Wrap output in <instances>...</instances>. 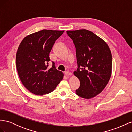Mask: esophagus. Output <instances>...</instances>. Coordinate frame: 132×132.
Returning <instances> with one entry per match:
<instances>
[{"label": "esophagus", "instance_id": "1", "mask_svg": "<svg viewBox=\"0 0 132 132\" xmlns=\"http://www.w3.org/2000/svg\"><path fill=\"white\" fill-rule=\"evenodd\" d=\"M65 74L67 76V77H69V76H71V75H72V74H71V72H70V71H67L65 72Z\"/></svg>", "mask_w": 132, "mask_h": 132}]
</instances>
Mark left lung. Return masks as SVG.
Segmentation results:
<instances>
[{"instance_id": "left-lung-1", "label": "left lung", "mask_w": 132, "mask_h": 132, "mask_svg": "<svg viewBox=\"0 0 132 132\" xmlns=\"http://www.w3.org/2000/svg\"><path fill=\"white\" fill-rule=\"evenodd\" d=\"M76 48L78 68L74 74L80 85L75 92L89 99L105 89L112 73V59L107 44L98 36L87 30L67 31Z\"/></svg>"}]
</instances>
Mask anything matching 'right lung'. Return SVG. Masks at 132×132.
Here are the masks:
<instances>
[{"label": "right lung", "instance_id": "add662e5", "mask_svg": "<svg viewBox=\"0 0 132 132\" xmlns=\"http://www.w3.org/2000/svg\"><path fill=\"white\" fill-rule=\"evenodd\" d=\"M64 31L42 30L27 36L20 44L16 56L18 73L26 88L36 95L53 91L63 78L52 62L49 69L50 53L55 41Z\"/></svg>", "mask_w": 132, "mask_h": 132}]
</instances>
